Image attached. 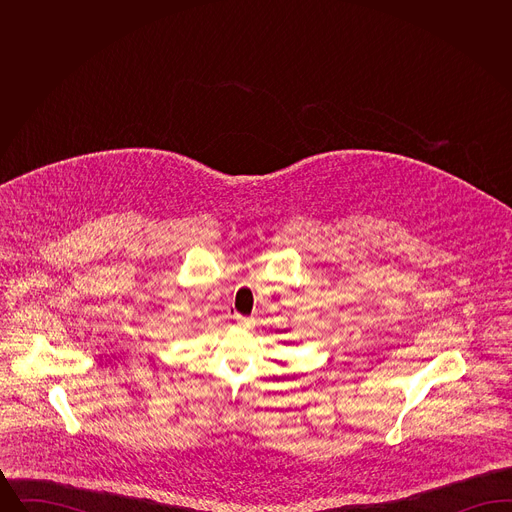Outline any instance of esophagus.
I'll return each mask as SVG.
<instances>
[{"label": "esophagus", "mask_w": 512, "mask_h": 512, "mask_svg": "<svg viewBox=\"0 0 512 512\" xmlns=\"http://www.w3.org/2000/svg\"><path fill=\"white\" fill-rule=\"evenodd\" d=\"M236 322H238V326H242V328H251V326H253V318L242 317V315L236 317Z\"/></svg>", "instance_id": "obj_1"}]
</instances>
